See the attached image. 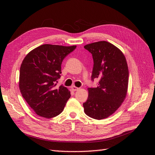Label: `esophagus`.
<instances>
[{"mask_svg": "<svg viewBox=\"0 0 155 155\" xmlns=\"http://www.w3.org/2000/svg\"><path fill=\"white\" fill-rule=\"evenodd\" d=\"M71 88H72V90L73 91H78V90H79V88H78V87H74V86L72 87Z\"/></svg>", "mask_w": 155, "mask_h": 155, "instance_id": "obj_1", "label": "esophagus"}]
</instances>
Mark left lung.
Segmentation results:
<instances>
[{
    "instance_id": "1",
    "label": "left lung",
    "mask_w": 155,
    "mask_h": 155,
    "mask_svg": "<svg viewBox=\"0 0 155 155\" xmlns=\"http://www.w3.org/2000/svg\"><path fill=\"white\" fill-rule=\"evenodd\" d=\"M84 48L93 55L92 80L99 79L97 87L88 88L84 111L94 119H104L113 114L126 98L129 74L127 60L119 48L107 41L93 42Z\"/></svg>"
}]
</instances>
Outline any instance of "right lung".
Masks as SVG:
<instances>
[{
    "label": "right lung",
    "mask_w": 155,
    "mask_h": 155,
    "mask_svg": "<svg viewBox=\"0 0 155 155\" xmlns=\"http://www.w3.org/2000/svg\"><path fill=\"white\" fill-rule=\"evenodd\" d=\"M76 47L75 45H42L29 52L22 61L20 68V91L38 116L51 118L64 110L71 92L62 85L56 87L57 81L61 77L62 61Z\"/></svg>",
    "instance_id": "1"
}]
</instances>
